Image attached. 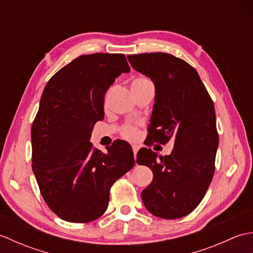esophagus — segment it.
<instances>
[{"label":"esophagus","mask_w":253,"mask_h":253,"mask_svg":"<svg viewBox=\"0 0 253 253\" xmlns=\"http://www.w3.org/2000/svg\"><path fill=\"white\" fill-rule=\"evenodd\" d=\"M132 151H133V158H135V160H136L137 159V152H138V146H135V144H133Z\"/></svg>","instance_id":"1"}]
</instances>
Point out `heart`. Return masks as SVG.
Listing matches in <instances>:
<instances>
[{"instance_id":"obj_1","label":"heart","mask_w":253,"mask_h":253,"mask_svg":"<svg viewBox=\"0 0 253 253\" xmlns=\"http://www.w3.org/2000/svg\"><path fill=\"white\" fill-rule=\"evenodd\" d=\"M150 85H153L151 80L146 78V77H138L135 80H133L132 84H131V89L132 90H138V89H142V88H146V87H150ZM111 90L109 89L106 91V93L104 95V103L106 104L107 99H109V95L111 93ZM122 135L124 138L126 139H129V140H132V139H135L138 135V130L136 127L130 126V125H126L125 127L122 129Z\"/></svg>"}]
</instances>
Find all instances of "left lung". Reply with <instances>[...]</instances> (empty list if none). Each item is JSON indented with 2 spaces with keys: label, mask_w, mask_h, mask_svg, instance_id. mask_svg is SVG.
<instances>
[{
  "label": "left lung",
  "mask_w": 253,
  "mask_h": 253,
  "mask_svg": "<svg viewBox=\"0 0 253 253\" xmlns=\"http://www.w3.org/2000/svg\"><path fill=\"white\" fill-rule=\"evenodd\" d=\"M127 58L155 87L148 144L174 139L169 155L139 150L137 163L153 171L151 184L141 192L142 202L155 216L180 218L201 202L215 170L218 133L213 101L196 69L184 60L162 52Z\"/></svg>",
  "instance_id": "8db88e82"
}]
</instances>
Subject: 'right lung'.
I'll return each mask as SVG.
<instances>
[{"label": "right lung", "mask_w": 253, "mask_h": 253, "mask_svg": "<svg viewBox=\"0 0 253 253\" xmlns=\"http://www.w3.org/2000/svg\"><path fill=\"white\" fill-rule=\"evenodd\" d=\"M130 68L124 54L82 55L60 69L42 93L31 127L32 170L45 203L58 217L88 223L105 212L110 189L135 165L129 144L103 153L90 142L104 118V95Z\"/></svg>", "instance_id": "right-lung-1"}]
</instances>
